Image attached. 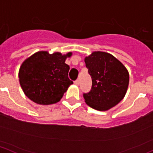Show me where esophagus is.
Masks as SVG:
<instances>
[{"label":"esophagus","mask_w":153,"mask_h":153,"mask_svg":"<svg viewBox=\"0 0 153 153\" xmlns=\"http://www.w3.org/2000/svg\"><path fill=\"white\" fill-rule=\"evenodd\" d=\"M74 83H75V85H77V86H78V85H79V80L77 79L76 81H74Z\"/></svg>","instance_id":"1"}]
</instances>
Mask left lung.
I'll list each match as a JSON object with an SVG mask.
<instances>
[{
	"instance_id": "obj_1",
	"label": "left lung",
	"mask_w": 153,
	"mask_h": 153,
	"mask_svg": "<svg viewBox=\"0 0 153 153\" xmlns=\"http://www.w3.org/2000/svg\"><path fill=\"white\" fill-rule=\"evenodd\" d=\"M92 80L89 92L83 93L85 102L92 108L107 111L125 97L129 84L126 67L111 54L93 52L84 59Z\"/></svg>"
}]
</instances>
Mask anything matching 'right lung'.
<instances>
[{
  "instance_id": "right-lung-1",
  "label": "right lung",
  "mask_w": 153,
  "mask_h": 153,
  "mask_svg": "<svg viewBox=\"0 0 153 153\" xmlns=\"http://www.w3.org/2000/svg\"><path fill=\"white\" fill-rule=\"evenodd\" d=\"M71 56V52L62 55L39 51L25 59L19 70V81L25 95L40 105L59 102L73 83L68 78L70 66L65 63Z\"/></svg>"
}]
</instances>
